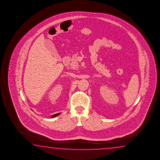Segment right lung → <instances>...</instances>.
<instances>
[{"label":"right lung","instance_id":"add662e5","mask_svg":"<svg viewBox=\"0 0 160 160\" xmlns=\"http://www.w3.org/2000/svg\"><path fill=\"white\" fill-rule=\"evenodd\" d=\"M59 114H60V113H58V114H54V115H52V118H55V117H57V116H58Z\"/></svg>","mask_w":160,"mask_h":160}]
</instances>
